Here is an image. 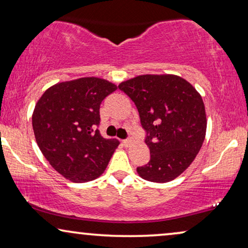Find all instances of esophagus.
Wrapping results in <instances>:
<instances>
[{"label":"esophagus","instance_id":"1","mask_svg":"<svg viewBox=\"0 0 248 248\" xmlns=\"http://www.w3.org/2000/svg\"><path fill=\"white\" fill-rule=\"evenodd\" d=\"M122 143H123L124 147H128L131 144V139H125V140L122 141Z\"/></svg>","mask_w":248,"mask_h":248}]
</instances>
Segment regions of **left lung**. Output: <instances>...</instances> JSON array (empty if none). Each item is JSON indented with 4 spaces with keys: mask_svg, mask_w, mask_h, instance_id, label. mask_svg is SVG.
<instances>
[{
    "mask_svg": "<svg viewBox=\"0 0 248 248\" xmlns=\"http://www.w3.org/2000/svg\"><path fill=\"white\" fill-rule=\"evenodd\" d=\"M118 89L138 108L150 160L137 171L149 182L167 183L194 160L205 138L202 97L177 76L145 74L124 81Z\"/></svg>",
    "mask_w": 248,
    "mask_h": 248,
    "instance_id": "8db88e82",
    "label": "left lung"
}]
</instances>
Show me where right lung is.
Instances as JSON below:
<instances>
[{
  "label": "right lung",
  "mask_w": 248,
  "mask_h": 248,
  "mask_svg": "<svg viewBox=\"0 0 248 248\" xmlns=\"http://www.w3.org/2000/svg\"><path fill=\"white\" fill-rule=\"evenodd\" d=\"M116 89L104 79L81 78L50 87L36 104L32 128L37 144L50 166L71 182L99 177L120 144L98 130L101 101Z\"/></svg>",
  "instance_id": "obj_1"
}]
</instances>
